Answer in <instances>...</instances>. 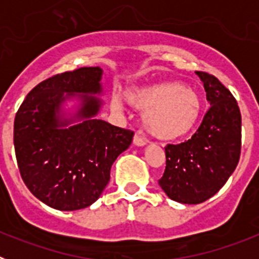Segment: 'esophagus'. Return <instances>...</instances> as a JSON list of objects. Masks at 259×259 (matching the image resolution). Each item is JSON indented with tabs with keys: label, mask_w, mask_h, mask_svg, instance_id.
<instances>
[{
	"label": "esophagus",
	"mask_w": 259,
	"mask_h": 259,
	"mask_svg": "<svg viewBox=\"0 0 259 259\" xmlns=\"http://www.w3.org/2000/svg\"><path fill=\"white\" fill-rule=\"evenodd\" d=\"M134 144L137 146H144L146 144V139L141 137L140 135H135L134 136Z\"/></svg>",
	"instance_id": "1"
}]
</instances>
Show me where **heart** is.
Instances as JSON below:
<instances>
[{
	"instance_id": "1",
	"label": "heart",
	"mask_w": 259,
	"mask_h": 259,
	"mask_svg": "<svg viewBox=\"0 0 259 259\" xmlns=\"http://www.w3.org/2000/svg\"><path fill=\"white\" fill-rule=\"evenodd\" d=\"M128 104L144 114V124L153 136L175 140L188 135L197 124L201 100L193 89L179 81H163L135 89L127 95ZM113 106L120 109L118 98Z\"/></svg>"
}]
</instances>
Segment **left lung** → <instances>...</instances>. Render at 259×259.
<instances>
[{"label":"left lung","mask_w":259,"mask_h":259,"mask_svg":"<svg viewBox=\"0 0 259 259\" xmlns=\"http://www.w3.org/2000/svg\"><path fill=\"white\" fill-rule=\"evenodd\" d=\"M210 107L196 134L164 148L166 168L158 180L174 201L196 205L212 197L235 171L241 153V114L232 93L214 75L196 71Z\"/></svg>","instance_id":"left-lung-1"}]
</instances>
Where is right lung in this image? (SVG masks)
I'll list each match as a JSON object with an SVG mask.
<instances>
[{
	"label": "right lung",
	"instance_id": "obj_1",
	"mask_svg": "<svg viewBox=\"0 0 259 259\" xmlns=\"http://www.w3.org/2000/svg\"><path fill=\"white\" fill-rule=\"evenodd\" d=\"M102 70L80 67L53 75L27 95L14 120V148L23 182L53 209L72 211L92 205L107 185L118 155L131 145L134 131L95 119L101 101ZM63 93H79L82 123L61 128Z\"/></svg>",
	"mask_w": 259,
	"mask_h": 259
}]
</instances>
